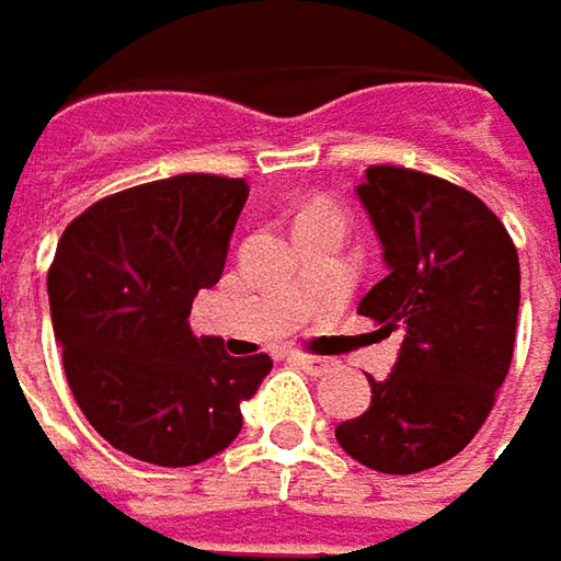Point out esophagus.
<instances>
[{
	"mask_svg": "<svg viewBox=\"0 0 561 561\" xmlns=\"http://www.w3.org/2000/svg\"><path fill=\"white\" fill-rule=\"evenodd\" d=\"M296 360V367H302L306 370L308 377H327L330 370H333V364L327 358H306V355H299V358H293Z\"/></svg>",
	"mask_w": 561,
	"mask_h": 561,
	"instance_id": "34e87169",
	"label": "esophagus"
}]
</instances>
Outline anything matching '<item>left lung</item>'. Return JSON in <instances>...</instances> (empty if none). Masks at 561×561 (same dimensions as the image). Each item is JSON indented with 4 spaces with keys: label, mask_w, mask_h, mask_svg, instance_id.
<instances>
[{
    "label": "left lung",
    "mask_w": 561,
    "mask_h": 561,
    "mask_svg": "<svg viewBox=\"0 0 561 561\" xmlns=\"http://www.w3.org/2000/svg\"><path fill=\"white\" fill-rule=\"evenodd\" d=\"M355 194L389 272L358 314L401 348L336 442L377 472L411 476L457 457L494 408L516 342L518 253L476 194L426 172L370 167Z\"/></svg>",
    "instance_id": "1"
}]
</instances>
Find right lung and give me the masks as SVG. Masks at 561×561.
I'll use <instances>...</instances> for the list:
<instances>
[{"label":"right lung","mask_w":561,"mask_h":561,"mask_svg":"<svg viewBox=\"0 0 561 561\" xmlns=\"http://www.w3.org/2000/svg\"><path fill=\"white\" fill-rule=\"evenodd\" d=\"M247 197L243 179L175 175L89 206L58 240L48 308L64 374L98 435L135 460L221 454L272 374L268 355L231 358L187 321L219 284Z\"/></svg>","instance_id":"right-lung-1"}]
</instances>
